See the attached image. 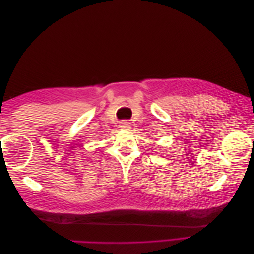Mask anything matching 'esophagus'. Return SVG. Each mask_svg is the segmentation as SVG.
Masks as SVG:
<instances>
[{
    "instance_id": "34e87169",
    "label": "esophagus",
    "mask_w": 254,
    "mask_h": 254,
    "mask_svg": "<svg viewBox=\"0 0 254 254\" xmlns=\"http://www.w3.org/2000/svg\"><path fill=\"white\" fill-rule=\"evenodd\" d=\"M120 128H121V129H124V130H128V129H130V123H129V122H127V121H123V122H121Z\"/></svg>"
}]
</instances>
